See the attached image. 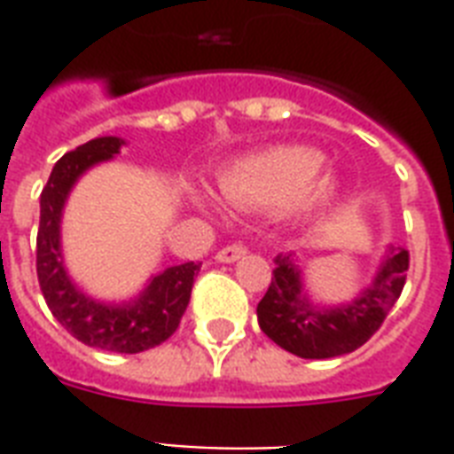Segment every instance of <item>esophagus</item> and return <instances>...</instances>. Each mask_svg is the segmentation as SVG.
Instances as JSON below:
<instances>
[{"mask_svg":"<svg viewBox=\"0 0 454 454\" xmlns=\"http://www.w3.org/2000/svg\"><path fill=\"white\" fill-rule=\"evenodd\" d=\"M245 254H247V247H245V245H240V242H233V245H228V247H223L216 252V262L233 263Z\"/></svg>","mask_w":454,"mask_h":454,"instance_id":"34e87169","label":"esophagus"}]
</instances>
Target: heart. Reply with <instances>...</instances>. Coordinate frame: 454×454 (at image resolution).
<instances>
[{
    "instance_id": "b5f03b06",
    "label": "heart",
    "mask_w": 454,
    "mask_h": 454,
    "mask_svg": "<svg viewBox=\"0 0 454 454\" xmlns=\"http://www.w3.org/2000/svg\"><path fill=\"white\" fill-rule=\"evenodd\" d=\"M325 155L310 145H273L235 160L221 171L219 188L231 205L259 212L313 214L334 195V178L320 174ZM192 202L212 207L205 191L192 185Z\"/></svg>"
}]
</instances>
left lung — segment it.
I'll list each match as a JSON object with an SVG mask.
<instances>
[{"label":"left lung","instance_id":"left-lung-1","mask_svg":"<svg viewBox=\"0 0 454 454\" xmlns=\"http://www.w3.org/2000/svg\"><path fill=\"white\" fill-rule=\"evenodd\" d=\"M408 269V249L388 247L370 287L351 303L317 309L303 294L301 270L294 266L292 254H278L273 280L256 306L259 327L280 348L299 358L323 360L351 353L387 320L405 287Z\"/></svg>","mask_w":454,"mask_h":454}]
</instances>
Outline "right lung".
<instances>
[{
  "instance_id": "obj_1",
  "label": "right lung",
  "mask_w": 454,
  "mask_h": 454,
  "mask_svg": "<svg viewBox=\"0 0 454 454\" xmlns=\"http://www.w3.org/2000/svg\"><path fill=\"white\" fill-rule=\"evenodd\" d=\"M122 138L101 137L60 157L39 195L37 280L53 317L82 344L115 353H141L176 332L192 283L202 263L171 266L127 303H103L87 297L73 285L60 254V214L74 181L98 162H106L122 148Z\"/></svg>"
}]
</instances>
